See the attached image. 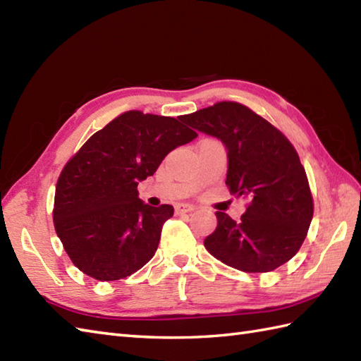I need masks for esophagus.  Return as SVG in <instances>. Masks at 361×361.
<instances>
[{"instance_id":"esophagus-1","label":"esophagus","mask_w":361,"mask_h":361,"mask_svg":"<svg viewBox=\"0 0 361 361\" xmlns=\"http://www.w3.org/2000/svg\"><path fill=\"white\" fill-rule=\"evenodd\" d=\"M195 209V206L192 204H178L175 208L176 214H186V212H192Z\"/></svg>"}]
</instances>
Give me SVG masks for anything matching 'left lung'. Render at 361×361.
Listing matches in <instances>:
<instances>
[{
	"label": "left lung",
	"mask_w": 361,
	"mask_h": 361,
	"mask_svg": "<svg viewBox=\"0 0 361 361\" xmlns=\"http://www.w3.org/2000/svg\"><path fill=\"white\" fill-rule=\"evenodd\" d=\"M217 137L228 152L226 186L250 204L239 221L217 211L216 231L204 247L221 262L247 273H267L301 248L313 217L304 167L290 141L270 122L237 102H217L181 116Z\"/></svg>",
	"instance_id": "left-lung-1"
}]
</instances>
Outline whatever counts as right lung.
Listing matches in <instances>:
<instances>
[{"mask_svg": "<svg viewBox=\"0 0 361 361\" xmlns=\"http://www.w3.org/2000/svg\"><path fill=\"white\" fill-rule=\"evenodd\" d=\"M178 119L127 111L99 130L68 161L54 198V226L66 255L97 281H118L155 255L161 228L173 216L140 200L137 183L169 152L195 140Z\"/></svg>", "mask_w": 361, "mask_h": 361, "instance_id": "right-lung-1", "label": "right lung"}]
</instances>
